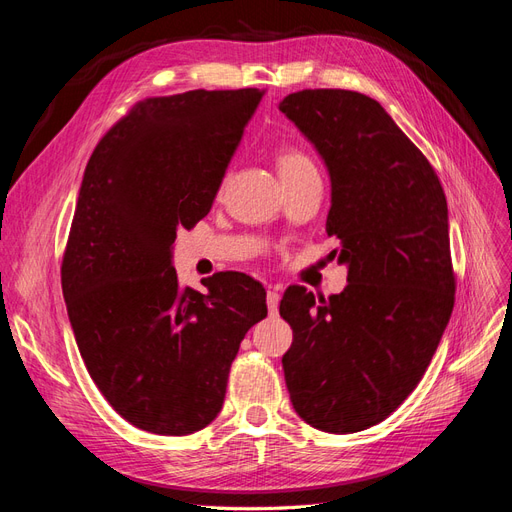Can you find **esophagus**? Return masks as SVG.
<instances>
[{"mask_svg":"<svg viewBox=\"0 0 512 512\" xmlns=\"http://www.w3.org/2000/svg\"><path fill=\"white\" fill-rule=\"evenodd\" d=\"M277 305H280V292H277V290H269V292H267L269 314H277Z\"/></svg>","mask_w":512,"mask_h":512,"instance_id":"34e87169","label":"esophagus"}]
</instances>
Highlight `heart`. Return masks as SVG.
Listing matches in <instances>:
<instances>
[{"instance_id": "obj_1", "label": "heart", "mask_w": 512, "mask_h": 512, "mask_svg": "<svg viewBox=\"0 0 512 512\" xmlns=\"http://www.w3.org/2000/svg\"><path fill=\"white\" fill-rule=\"evenodd\" d=\"M277 170H280V177H290V175H301V173H307V170H316V168L303 151L284 149L280 156H277Z\"/></svg>"}]
</instances>
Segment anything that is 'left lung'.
Here are the masks:
<instances>
[{"mask_svg":"<svg viewBox=\"0 0 512 512\" xmlns=\"http://www.w3.org/2000/svg\"><path fill=\"white\" fill-rule=\"evenodd\" d=\"M280 111L329 168L327 232L348 265V286L329 299L303 286L284 292L286 386L305 423L363 431L414 391L451 318L446 196L421 149L374 98L303 89Z\"/></svg>","mask_w":512,"mask_h":512,"instance_id":"8db88e82","label":"left lung"}]
</instances>
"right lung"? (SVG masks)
Wrapping results in <instances>:
<instances>
[{"instance_id": "1", "label": "right lung", "mask_w": 512, "mask_h": 512, "mask_svg": "<svg viewBox=\"0 0 512 512\" xmlns=\"http://www.w3.org/2000/svg\"><path fill=\"white\" fill-rule=\"evenodd\" d=\"M265 91L194 89L136 102L87 162L61 262L68 318L91 380L117 414L188 436L222 410L241 339L267 316L250 275L181 288L179 228L209 213Z\"/></svg>"}]
</instances>
